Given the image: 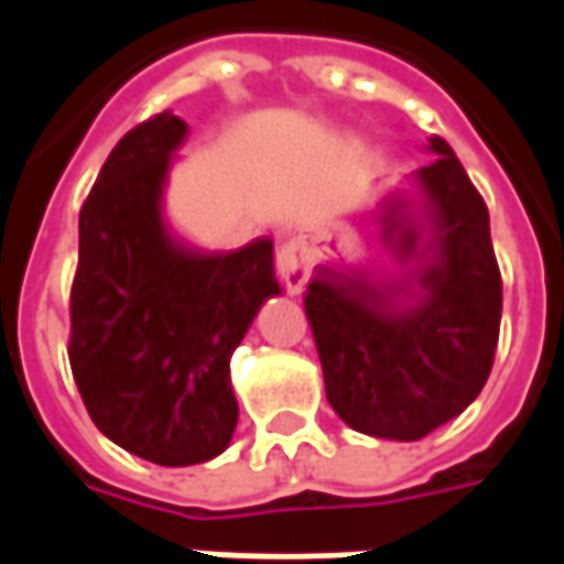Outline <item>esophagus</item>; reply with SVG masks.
<instances>
[{"label": "esophagus", "mask_w": 564, "mask_h": 564, "mask_svg": "<svg viewBox=\"0 0 564 564\" xmlns=\"http://www.w3.org/2000/svg\"><path fill=\"white\" fill-rule=\"evenodd\" d=\"M274 269H278V278L286 286V293L299 295L305 290L307 278H311V241H307V235H290L278 247Z\"/></svg>", "instance_id": "esophagus-1"}]
</instances>
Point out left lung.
<instances>
[{
    "label": "left lung",
    "mask_w": 564,
    "mask_h": 564,
    "mask_svg": "<svg viewBox=\"0 0 564 564\" xmlns=\"http://www.w3.org/2000/svg\"><path fill=\"white\" fill-rule=\"evenodd\" d=\"M383 208L387 257L307 283L326 399L375 437L420 441L480 395L496 359L501 271L489 210L447 141Z\"/></svg>",
    "instance_id": "obj_1"
}]
</instances>
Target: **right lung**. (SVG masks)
<instances>
[{
	"label": "right lung",
	"mask_w": 564,
	"mask_h": 564,
	"mask_svg": "<svg viewBox=\"0 0 564 564\" xmlns=\"http://www.w3.org/2000/svg\"><path fill=\"white\" fill-rule=\"evenodd\" d=\"M186 123L150 117L117 141L80 208L68 362L93 423L156 465L220 456L238 423L229 359L269 295L274 245L210 253L174 238L162 186Z\"/></svg>",
	"instance_id": "right-lung-1"
}]
</instances>
